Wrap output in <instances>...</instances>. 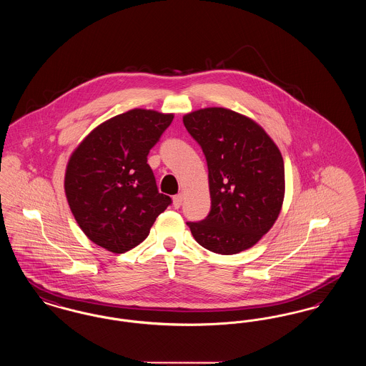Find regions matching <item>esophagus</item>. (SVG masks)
Returning <instances> with one entry per match:
<instances>
[{
    "mask_svg": "<svg viewBox=\"0 0 366 366\" xmlns=\"http://www.w3.org/2000/svg\"><path fill=\"white\" fill-rule=\"evenodd\" d=\"M182 194L181 193H178V194H175L174 197H173V206H174L175 209H179L181 207V204H182Z\"/></svg>",
    "mask_w": 366,
    "mask_h": 366,
    "instance_id": "34e87169",
    "label": "esophagus"
}]
</instances>
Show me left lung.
<instances>
[{
	"instance_id": "8db88e82",
	"label": "left lung",
	"mask_w": 366,
	"mask_h": 366,
	"mask_svg": "<svg viewBox=\"0 0 366 366\" xmlns=\"http://www.w3.org/2000/svg\"><path fill=\"white\" fill-rule=\"evenodd\" d=\"M209 167L211 209L187 222L206 249L232 255L261 240L284 200V160L259 124L227 108H204L184 117Z\"/></svg>"
}]
</instances>
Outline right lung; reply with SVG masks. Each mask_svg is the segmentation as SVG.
Returning a JSON list of instances; mask_svg holds the SVG:
<instances>
[{
    "mask_svg": "<svg viewBox=\"0 0 366 366\" xmlns=\"http://www.w3.org/2000/svg\"><path fill=\"white\" fill-rule=\"evenodd\" d=\"M172 114L132 109L96 127L71 155L64 188L71 211L93 243L123 254L149 234L172 204L147 163Z\"/></svg>",
    "mask_w": 366,
    "mask_h": 366,
    "instance_id": "add662e5",
    "label": "right lung"
}]
</instances>
